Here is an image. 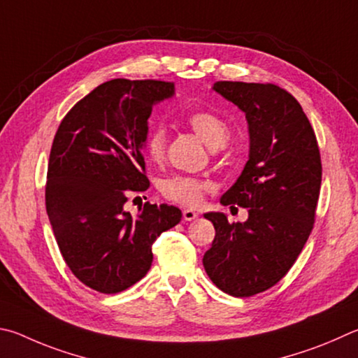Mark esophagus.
<instances>
[{"label":"esophagus","mask_w":358,"mask_h":358,"mask_svg":"<svg viewBox=\"0 0 358 358\" xmlns=\"http://www.w3.org/2000/svg\"><path fill=\"white\" fill-rule=\"evenodd\" d=\"M182 215H184V220H187V222L195 220V218L198 217V214L193 209H184L182 210Z\"/></svg>","instance_id":"obj_1"}]
</instances>
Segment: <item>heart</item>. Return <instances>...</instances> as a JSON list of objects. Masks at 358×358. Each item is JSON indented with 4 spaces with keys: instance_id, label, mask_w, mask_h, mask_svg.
<instances>
[{
    "instance_id": "heart-1",
    "label": "heart",
    "mask_w": 358,
    "mask_h": 358,
    "mask_svg": "<svg viewBox=\"0 0 358 358\" xmlns=\"http://www.w3.org/2000/svg\"><path fill=\"white\" fill-rule=\"evenodd\" d=\"M187 124L190 129L208 144L210 149H218L224 146L229 138V125L224 119L214 111L198 110L193 111L187 117ZM166 149V130L157 127L149 134L146 150L150 160L159 162L163 159ZM163 196L169 201L184 204V206H198L203 199V192L206 184L203 180L189 178V176H173L160 184Z\"/></svg>"
}]
</instances>
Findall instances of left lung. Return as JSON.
Returning <instances> with one entry per match:
<instances>
[{"label": "left lung", "mask_w": 358, "mask_h": 358, "mask_svg": "<svg viewBox=\"0 0 358 358\" xmlns=\"http://www.w3.org/2000/svg\"><path fill=\"white\" fill-rule=\"evenodd\" d=\"M212 90L245 113L248 160L220 203L248 208V218L229 223L223 212L204 214L215 237L203 266L218 289L250 297L277 285L308 241L321 189V155L315 130L289 92L242 81H217Z\"/></svg>", "instance_id": "left-lung-1"}]
</instances>
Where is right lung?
Returning <instances> with one entry per match:
<instances>
[{
    "label": "right lung",
    "mask_w": 358,
    "mask_h": 358,
    "mask_svg": "<svg viewBox=\"0 0 358 358\" xmlns=\"http://www.w3.org/2000/svg\"><path fill=\"white\" fill-rule=\"evenodd\" d=\"M174 85L157 80L105 81L67 113L50 152L45 204L62 258L81 283L102 294L127 289L148 273L152 243L182 212L144 204L124 209L130 193L149 189L143 149L152 106Z\"/></svg>",
    "instance_id": "add662e5"
}]
</instances>
